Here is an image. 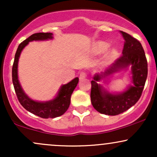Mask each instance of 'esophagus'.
Listing matches in <instances>:
<instances>
[{
	"mask_svg": "<svg viewBox=\"0 0 157 157\" xmlns=\"http://www.w3.org/2000/svg\"><path fill=\"white\" fill-rule=\"evenodd\" d=\"M87 72L86 71H82V72H80V80H83V79L86 78V77H87Z\"/></svg>",
	"mask_w": 157,
	"mask_h": 157,
	"instance_id": "34e87169",
	"label": "esophagus"
}]
</instances>
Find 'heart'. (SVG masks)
I'll return each instance as SVG.
<instances>
[{
	"label": "heart",
	"mask_w": 157,
	"mask_h": 157,
	"mask_svg": "<svg viewBox=\"0 0 157 157\" xmlns=\"http://www.w3.org/2000/svg\"><path fill=\"white\" fill-rule=\"evenodd\" d=\"M108 46H109V45L106 44V43L100 42V43H98L97 45L96 51L97 53H102V52H105V50L107 49ZM114 55H115L114 50H111V51L109 52V54H108V57H109V58H112Z\"/></svg>",
	"instance_id": "obj_1"
}]
</instances>
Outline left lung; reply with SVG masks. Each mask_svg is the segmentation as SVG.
<instances>
[{
  "label": "left lung",
  "mask_w": 157,
  "mask_h": 157,
  "mask_svg": "<svg viewBox=\"0 0 157 157\" xmlns=\"http://www.w3.org/2000/svg\"><path fill=\"white\" fill-rule=\"evenodd\" d=\"M120 32L125 40L122 55L104 73V77L131 65L134 86L120 94H112L102 91L97 82L101 79L100 76L96 75L91 81V101L93 107L98 112L110 116L123 113L136 103L141 97L147 76V62L142 44L126 32Z\"/></svg>",
  "instance_id": "8db88e82"
}]
</instances>
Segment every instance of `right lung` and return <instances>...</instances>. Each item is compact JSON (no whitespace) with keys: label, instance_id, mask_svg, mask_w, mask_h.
Returning a JSON list of instances; mask_svg holds the SVG:
<instances>
[{"label":"right lung","instance_id":"right-lung-1","mask_svg":"<svg viewBox=\"0 0 157 157\" xmlns=\"http://www.w3.org/2000/svg\"><path fill=\"white\" fill-rule=\"evenodd\" d=\"M52 34L49 32H40L32 35L28 38L23 40L18 46L16 51L15 60H14L13 66H12V82H13L14 89L17 95V100L21 104V105L28 111L33 114L37 115L41 118H55L60 117L67 111L71 102V96L73 91L76 88L78 83L79 78L76 77L61 87L58 95L53 100L46 102H35L27 97L23 92L22 88L17 80V63L23 48L29 44V42L32 40H43L52 38Z\"/></svg>","mask_w":157,"mask_h":157}]
</instances>
